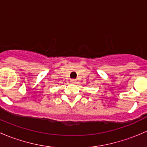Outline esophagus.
<instances>
[{
	"instance_id": "1",
	"label": "esophagus",
	"mask_w": 147,
	"mask_h": 147,
	"mask_svg": "<svg viewBox=\"0 0 147 147\" xmlns=\"http://www.w3.org/2000/svg\"><path fill=\"white\" fill-rule=\"evenodd\" d=\"M70 82H72V83H75V82H76V80H75V79H71V80H70Z\"/></svg>"
}]
</instances>
